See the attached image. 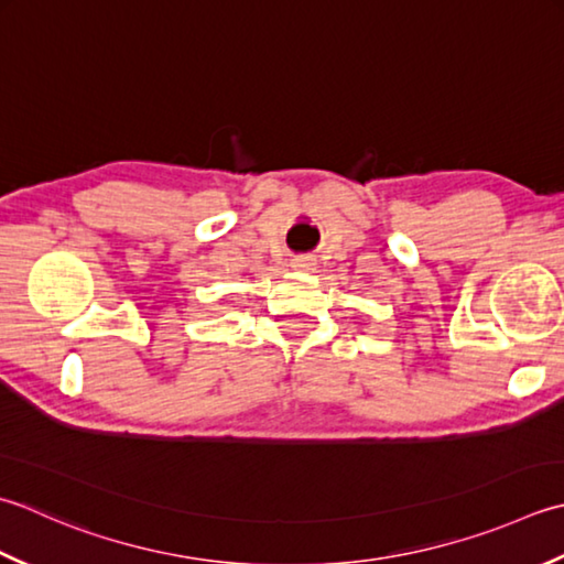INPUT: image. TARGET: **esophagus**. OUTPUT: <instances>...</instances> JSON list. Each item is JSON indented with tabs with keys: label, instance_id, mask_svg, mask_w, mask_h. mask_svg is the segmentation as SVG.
Here are the masks:
<instances>
[{
	"label": "esophagus",
	"instance_id": "obj_1",
	"mask_svg": "<svg viewBox=\"0 0 564 564\" xmlns=\"http://www.w3.org/2000/svg\"><path fill=\"white\" fill-rule=\"evenodd\" d=\"M315 267H317V259L311 257V253H303V257L291 259V269H295V271H315Z\"/></svg>",
	"mask_w": 564,
	"mask_h": 564
}]
</instances>
